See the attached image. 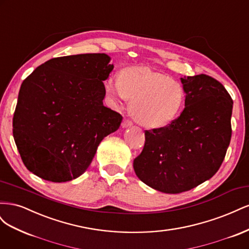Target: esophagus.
I'll use <instances>...</instances> for the list:
<instances>
[{
	"instance_id": "obj_1",
	"label": "esophagus",
	"mask_w": 249,
	"mask_h": 249,
	"mask_svg": "<svg viewBox=\"0 0 249 249\" xmlns=\"http://www.w3.org/2000/svg\"><path fill=\"white\" fill-rule=\"evenodd\" d=\"M133 124V123L131 122L130 119H127V118H125L124 122H123V124H122V126L123 127H127V126H131Z\"/></svg>"
}]
</instances>
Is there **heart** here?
Listing matches in <instances>:
<instances>
[{"mask_svg": "<svg viewBox=\"0 0 249 249\" xmlns=\"http://www.w3.org/2000/svg\"><path fill=\"white\" fill-rule=\"evenodd\" d=\"M105 89L114 102L131 101L130 111L145 127H161L176 118L183 106L185 90L179 82L147 67H125L119 79L110 77Z\"/></svg>", "mask_w": 249, "mask_h": 249, "instance_id": "obj_1", "label": "heart"}]
</instances>
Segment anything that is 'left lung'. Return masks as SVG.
<instances>
[{
  "label": "left lung",
  "mask_w": 249,
  "mask_h": 249,
  "mask_svg": "<svg viewBox=\"0 0 249 249\" xmlns=\"http://www.w3.org/2000/svg\"><path fill=\"white\" fill-rule=\"evenodd\" d=\"M185 108L167 125L146 130L136 176L164 193L197 187L220 168L231 137L232 100L219 81L197 74L180 79Z\"/></svg>",
  "instance_id": "left-lung-1"
}]
</instances>
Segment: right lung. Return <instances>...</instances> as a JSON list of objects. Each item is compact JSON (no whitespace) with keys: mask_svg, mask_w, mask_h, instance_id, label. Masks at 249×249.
Here are the masks:
<instances>
[{"mask_svg":"<svg viewBox=\"0 0 249 249\" xmlns=\"http://www.w3.org/2000/svg\"><path fill=\"white\" fill-rule=\"evenodd\" d=\"M109 62L106 54L53 58L21 83L12 126L28 170L54 183L77 178L118 130L123 116L103 105Z\"/></svg>","mask_w":249,"mask_h":249,"instance_id":"obj_1","label":"right lung"}]
</instances>
